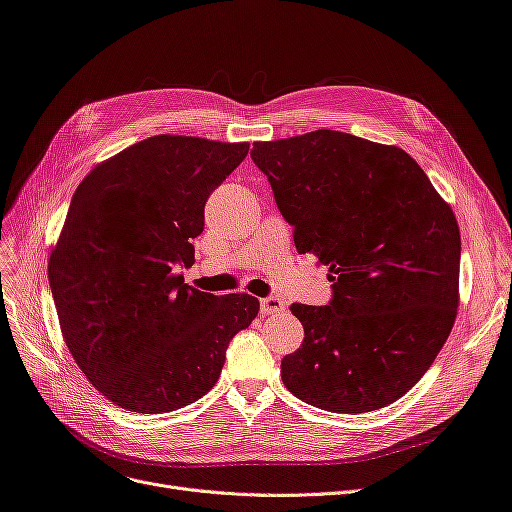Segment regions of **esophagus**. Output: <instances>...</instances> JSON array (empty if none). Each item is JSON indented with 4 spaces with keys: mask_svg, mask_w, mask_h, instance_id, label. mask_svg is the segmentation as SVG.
I'll return each mask as SVG.
<instances>
[{
    "mask_svg": "<svg viewBox=\"0 0 512 512\" xmlns=\"http://www.w3.org/2000/svg\"><path fill=\"white\" fill-rule=\"evenodd\" d=\"M284 311V301L278 297H265L261 299V313L263 315H274V313H282Z\"/></svg>",
    "mask_w": 512,
    "mask_h": 512,
    "instance_id": "1",
    "label": "esophagus"
}]
</instances>
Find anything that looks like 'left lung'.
Here are the masks:
<instances>
[{"mask_svg": "<svg viewBox=\"0 0 512 512\" xmlns=\"http://www.w3.org/2000/svg\"><path fill=\"white\" fill-rule=\"evenodd\" d=\"M299 253L330 267L326 307L294 303L305 330L284 386L334 413L378 411L434 363L459 307L461 234L450 205L398 147L338 130L253 143Z\"/></svg>", "mask_w": 512, "mask_h": 512, "instance_id": "left-lung-1", "label": "left lung"}]
</instances>
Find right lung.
I'll list each match as a JSON object with an SVG mask.
<instances>
[{"label": "right lung", "mask_w": 512, "mask_h": 512, "mask_svg": "<svg viewBox=\"0 0 512 512\" xmlns=\"http://www.w3.org/2000/svg\"><path fill=\"white\" fill-rule=\"evenodd\" d=\"M249 143L157 134L101 161L78 184L49 286L64 342L87 380L132 413H170L218 382L230 340L251 326V294L184 284L209 195Z\"/></svg>", "instance_id": "1"}]
</instances>
